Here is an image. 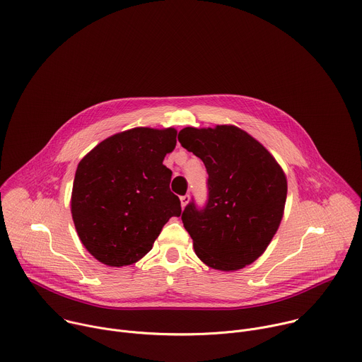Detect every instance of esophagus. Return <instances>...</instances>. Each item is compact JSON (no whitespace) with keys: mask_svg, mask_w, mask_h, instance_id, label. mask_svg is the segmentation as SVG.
<instances>
[{"mask_svg":"<svg viewBox=\"0 0 362 362\" xmlns=\"http://www.w3.org/2000/svg\"><path fill=\"white\" fill-rule=\"evenodd\" d=\"M189 194H185V196H180V203H182V208H185V206L189 203Z\"/></svg>","mask_w":362,"mask_h":362,"instance_id":"obj_1","label":"esophagus"}]
</instances>
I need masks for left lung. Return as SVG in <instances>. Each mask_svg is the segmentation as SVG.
Listing matches in <instances>:
<instances>
[{
  "mask_svg": "<svg viewBox=\"0 0 362 362\" xmlns=\"http://www.w3.org/2000/svg\"><path fill=\"white\" fill-rule=\"evenodd\" d=\"M180 144L202 159L208 202H190L183 214L199 259L219 271H238L259 257L284 216L286 176L272 154L236 126L185 127Z\"/></svg>",
  "mask_w": 362,
  "mask_h": 362,
  "instance_id": "obj_1",
  "label": "left lung"
}]
</instances>
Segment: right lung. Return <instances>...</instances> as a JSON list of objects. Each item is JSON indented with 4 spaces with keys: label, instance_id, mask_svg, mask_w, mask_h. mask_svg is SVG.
<instances>
[{
    "label": "right lung",
    "instance_id": "1",
    "mask_svg": "<svg viewBox=\"0 0 362 362\" xmlns=\"http://www.w3.org/2000/svg\"><path fill=\"white\" fill-rule=\"evenodd\" d=\"M177 132L134 127L98 143L80 160L71 215L84 247L101 264L126 267L153 247L172 216H180L163 159Z\"/></svg>",
    "mask_w": 362,
    "mask_h": 362
}]
</instances>
